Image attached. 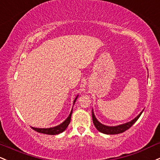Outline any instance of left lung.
<instances>
[{"mask_svg": "<svg viewBox=\"0 0 160 160\" xmlns=\"http://www.w3.org/2000/svg\"><path fill=\"white\" fill-rule=\"evenodd\" d=\"M142 111L139 115H138L135 118L131 120V122L125 123V124H120V125L118 126H106L104 125V124H101L99 121L96 119V118L95 117V115L93 113V110H92V122H93V124L96 127V128L98 130V131H100L101 133H103V134H121V133L124 132L125 131H127L128 129H129L133 124H134L135 122H137L138 118H139L140 115H141Z\"/></svg>", "mask_w": 160, "mask_h": 160, "instance_id": "obj_1", "label": "left lung"}]
</instances>
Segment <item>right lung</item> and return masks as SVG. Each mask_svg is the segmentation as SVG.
Returning a JSON list of instances; mask_svg holds the SVG:
<instances>
[{
  "mask_svg": "<svg viewBox=\"0 0 160 160\" xmlns=\"http://www.w3.org/2000/svg\"><path fill=\"white\" fill-rule=\"evenodd\" d=\"M78 97V95L77 96V97L75 98L74 101H73V104L75 103L76 100ZM72 111H73V108L71 109V113H70L69 116L67 118V119L64 121V122L61 123L59 125L55 126L53 128H32L34 131H37L38 133H41V134H51V135H56L60 133H62L63 131H64L68 128V124L71 122V115H72Z\"/></svg>",
  "mask_w": 160,
  "mask_h": 160,
  "instance_id": "1",
  "label": "right lung"
}]
</instances>
